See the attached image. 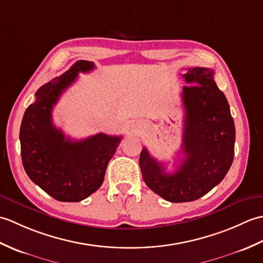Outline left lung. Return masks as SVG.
<instances>
[{
    "label": "left lung",
    "mask_w": 263,
    "mask_h": 263,
    "mask_svg": "<svg viewBox=\"0 0 263 263\" xmlns=\"http://www.w3.org/2000/svg\"><path fill=\"white\" fill-rule=\"evenodd\" d=\"M214 70L189 69L183 78L182 100L185 120L181 152L184 154L174 173L143 148L139 158L148 187L170 202H189L218 185L231 168L235 146V125L230 105L214 80Z\"/></svg>",
    "instance_id": "8db88e82"
}]
</instances>
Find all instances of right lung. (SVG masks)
<instances>
[{"mask_svg": "<svg viewBox=\"0 0 263 263\" xmlns=\"http://www.w3.org/2000/svg\"><path fill=\"white\" fill-rule=\"evenodd\" d=\"M95 64L80 60L60 77L36 92L20 126L21 158L30 180L52 198L63 202H79L102 185L109 160L122 137L98 133L74 141L55 127L52 110L61 95Z\"/></svg>", "mask_w": 263, "mask_h": 263, "instance_id": "1", "label": "right lung"}]
</instances>
